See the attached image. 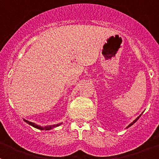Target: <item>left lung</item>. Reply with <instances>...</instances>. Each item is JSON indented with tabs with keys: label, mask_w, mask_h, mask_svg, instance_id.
<instances>
[{
	"label": "left lung",
	"mask_w": 159,
	"mask_h": 159,
	"mask_svg": "<svg viewBox=\"0 0 159 159\" xmlns=\"http://www.w3.org/2000/svg\"><path fill=\"white\" fill-rule=\"evenodd\" d=\"M140 116H141V115H140V116H139V117H137V118H136L135 120H134L133 122H132V123H131V124H129V125H128V127H129V126H131V125H133L135 123L136 121L138 120H139V117H140ZM128 127H127V128H128Z\"/></svg>",
	"instance_id": "obj_1"
}]
</instances>
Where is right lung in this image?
<instances>
[{
  "label": "right lung",
  "instance_id": "add662e5",
  "mask_svg": "<svg viewBox=\"0 0 159 159\" xmlns=\"http://www.w3.org/2000/svg\"><path fill=\"white\" fill-rule=\"evenodd\" d=\"M24 120L25 121L27 124H29L30 125L33 126V127H34V128H36V129H41V130H43V129H45V130H49V129H51L55 128V127H57V126H59L60 125H62V123H58V124H57V125H53L43 127V126H40V125H36V124H34V123H32V122H30V121L26 120Z\"/></svg>",
  "mask_w": 159,
  "mask_h": 159
}]
</instances>
